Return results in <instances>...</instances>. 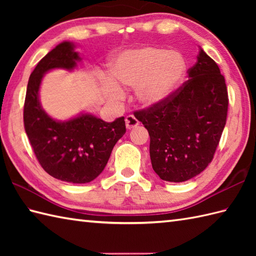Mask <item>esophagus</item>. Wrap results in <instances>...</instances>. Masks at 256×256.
<instances>
[{"label":"esophagus","mask_w":256,"mask_h":256,"mask_svg":"<svg viewBox=\"0 0 256 256\" xmlns=\"http://www.w3.org/2000/svg\"><path fill=\"white\" fill-rule=\"evenodd\" d=\"M125 124H126V128L128 130H132L134 128H136L140 123H138L136 118H135L134 116H132V114H130V116H128L126 118H125Z\"/></svg>","instance_id":"1"}]
</instances>
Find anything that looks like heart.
<instances>
[{"mask_svg":"<svg viewBox=\"0 0 256 256\" xmlns=\"http://www.w3.org/2000/svg\"><path fill=\"white\" fill-rule=\"evenodd\" d=\"M187 74L186 59L180 52L144 46L123 52L108 64L112 81L104 84L108 99L123 96L121 86L135 89L140 104L150 108L165 102L182 84Z\"/></svg>","mask_w":256,"mask_h":256,"instance_id":"1","label":"heart"}]
</instances>
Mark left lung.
I'll use <instances>...</instances> for the list:
<instances>
[{"label":"left lung","instance_id":"8db88e82","mask_svg":"<svg viewBox=\"0 0 256 256\" xmlns=\"http://www.w3.org/2000/svg\"><path fill=\"white\" fill-rule=\"evenodd\" d=\"M228 104L224 77L200 48L180 88L160 104L134 113L148 131L152 166L160 179L182 182L206 170L224 132Z\"/></svg>","mask_w":256,"mask_h":256}]
</instances>
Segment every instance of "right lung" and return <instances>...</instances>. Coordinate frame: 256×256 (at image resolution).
<instances>
[{
	"mask_svg": "<svg viewBox=\"0 0 256 256\" xmlns=\"http://www.w3.org/2000/svg\"><path fill=\"white\" fill-rule=\"evenodd\" d=\"M80 60L72 42L57 45L30 74L24 104L25 131L40 166L54 178L72 184H86L99 176L126 131L124 116L108 123L90 113H80L62 122L42 108L40 88L44 74L58 68L72 72Z\"/></svg>",
	"mask_w": 256,
	"mask_h": 256,
	"instance_id": "right-lung-1",
	"label": "right lung"
}]
</instances>
